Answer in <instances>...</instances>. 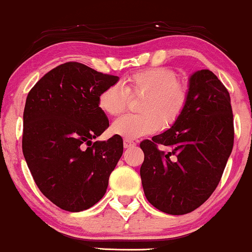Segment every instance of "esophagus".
Masks as SVG:
<instances>
[{"mask_svg":"<svg viewBox=\"0 0 252 252\" xmlns=\"http://www.w3.org/2000/svg\"><path fill=\"white\" fill-rule=\"evenodd\" d=\"M134 146H136V143L134 142V141L129 140V139L124 140V148H132Z\"/></svg>","mask_w":252,"mask_h":252,"instance_id":"obj_1","label":"esophagus"}]
</instances>
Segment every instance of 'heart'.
<instances>
[{"instance_id":"b5f03b06","label":"heart","mask_w":252,"mask_h":252,"mask_svg":"<svg viewBox=\"0 0 252 252\" xmlns=\"http://www.w3.org/2000/svg\"><path fill=\"white\" fill-rule=\"evenodd\" d=\"M130 98L142 97L140 115H126L115 120L112 132L134 140L168 128L180 119L189 101V87L168 67H151L125 78L123 86H109L98 96V106L108 116H118Z\"/></svg>"}]
</instances>
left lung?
Instances as JSON below:
<instances>
[{
    "instance_id": "1",
    "label": "left lung",
    "mask_w": 252,
    "mask_h": 252,
    "mask_svg": "<svg viewBox=\"0 0 252 252\" xmlns=\"http://www.w3.org/2000/svg\"><path fill=\"white\" fill-rule=\"evenodd\" d=\"M169 148L158 149V144ZM234 144L230 96L210 70L189 78V101L170 129L140 143L144 195L168 215H186L201 206L218 186Z\"/></svg>"
}]
</instances>
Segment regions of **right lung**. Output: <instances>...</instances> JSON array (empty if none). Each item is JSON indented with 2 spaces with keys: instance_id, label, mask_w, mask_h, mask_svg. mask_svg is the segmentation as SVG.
<instances>
[{
  "instance_id": "1",
  "label": "right lung",
  "mask_w": 252,
  "mask_h": 252,
  "mask_svg": "<svg viewBox=\"0 0 252 252\" xmlns=\"http://www.w3.org/2000/svg\"><path fill=\"white\" fill-rule=\"evenodd\" d=\"M118 80L68 62L44 74L27 95L24 157L41 192L65 211L95 205L122 157V136L93 142L109 127L98 96Z\"/></svg>"
}]
</instances>
